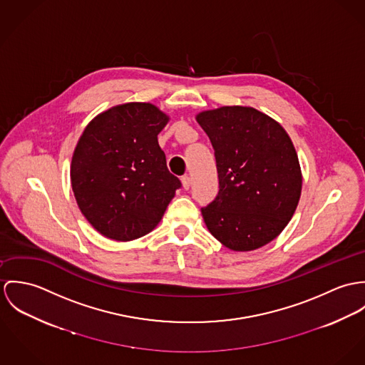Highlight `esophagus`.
<instances>
[{
    "instance_id": "34e87169",
    "label": "esophagus",
    "mask_w": 365,
    "mask_h": 365,
    "mask_svg": "<svg viewBox=\"0 0 365 365\" xmlns=\"http://www.w3.org/2000/svg\"><path fill=\"white\" fill-rule=\"evenodd\" d=\"M182 186H183V189L189 190V187L192 186V179L189 176H183L182 178Z\"/></svg>"
}]
</instances>
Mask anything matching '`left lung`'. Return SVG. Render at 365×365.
<instances>
[{
	"label": "left lung",
	"mask_w": 365,
	"mask_h": 365,
	"mask_svg": "<svg viewBox=\"0 0 365 365\" xmlns=\"http://www.w3.org/2000/svg\"><path fill=\"white\" fill-rule=\"evenodd\" d=\"M215 155L220 192L202 207L211 235L235 252L277 238L301 197L302 173L283 125L249 106H222L196 116Z\"/></svg>",
	"instance_id": "8db88e82"
}]
</instances>
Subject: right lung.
<instances>
[{"instance_id": "obj_1", "label": "right lung", "mask_w": 365, "mask_h": 365, "mask_svg": "<svg viewBox=\"0 0 365 365\" xmlns=\"http://www.w3.org/2000/svg\"><path fill=\"white\" fill-rule=\"evenodd\" d=\"M168 122L155 105L130 102L85 127L71 160V186L83 217L103 237L133 241L163 220L180 187L158 144Z\"/></svg>"}]
</instances>
